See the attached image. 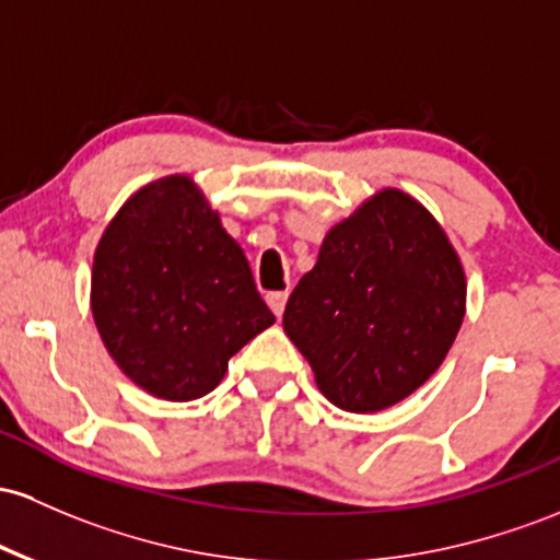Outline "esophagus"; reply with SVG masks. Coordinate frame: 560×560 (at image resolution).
<instances>
[{
    "mask_svg": "<svg viewBox=\"0 0 560 560\" xmlns=\"http://www.w3.org/2000/svg\"><path fill=\"white\" fill-rule=\"evenodd\" d=\"M287 298H290V294H287V292H270V294H266V303H268V308L273 311L276 316H279V318H281V313H284Z\"/></svg>",
    "mask_w": 560,
    "mask_h": 560,
    "instance_id": "esophagus-1",
    "label": "esophagus"
}]
</instances>
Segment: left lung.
<instances>
[{"label":"left lung","instance_id":"obj_1","mask_svg":"<svg viewBox=\"0 0 560 560\" xmlns=\"http://www.w3.org/2000/svg\"><path fill=\"white\" fill-rule=\"evenodd\" d=\"M465 270L439 220L383 188L324 236L284 331L335 407L372 415L441 366L465 316Z\"/></svg>","mask_w":560,"mask_h":560}]
</instances>
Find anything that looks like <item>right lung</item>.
I'll use <instances>...</instances> for the list:
<instances>
[{"mask_svg": "<svg viewBox=\"0 0 560 560\" xmlns=\"http://www.w3.org/2000/svg\"><path fill=\"white\" fill-rule=\"evenodd\" d=\"M90 308L121 372L167 401L201 398L276 322L242 247L188 175L135 190L103 231Z\"/></svg>", "mask_w": 560, "mask_h": 560, "instance_id": "right-lung-1", "label": "right lung"}]
</instances>
